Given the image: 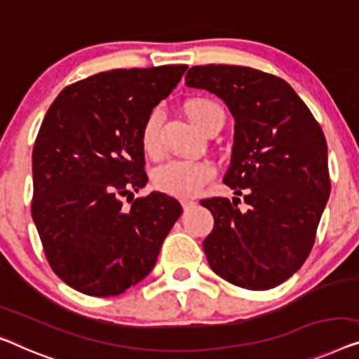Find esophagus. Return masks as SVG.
Instances as JSON below:
<instances>
[{"instance_id": "34e87169", "label": "esophagus", "mask_w": 359, "mask_h": 359, "mask_svg": "<svg viewBox=\"0 0 359 359\" xmlns=\"http://www.w3.org/2000/svg\"><path fill=\"white\" fill-rule=\"evenodd\" d=\"M198 205V203L195 200H182V206H184L185 211L191 210V208H195Z\"/></svg>"}]
</instances>
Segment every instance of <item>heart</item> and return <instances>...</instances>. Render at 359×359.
<instances>
[{
	"instance_id": "1",
	"label": "heart",
	"mask_w": 359,
	"mask_h": 359,
	"mask_svg": "<svg viewBox=\"0 0 359 359\" xmlns=\"http://www.w3.org/2000/svg\"><path fill=\"white\" fill-rule=\"evenodd\" d=\"M187 114L200 130L206 132L208 128L224 124L226 114L216 101L208 98H195L185 104ZM161 112L153 111L148 116L140 132L142 149L148 156H156L161 149L159 130H161ZM214 169L211 164L205 161H191V159H172L158 165L153 174V182L158 190L164 194L190 198L201 191L208 182L212 179Z\"/></svg>"
}]
</instances>
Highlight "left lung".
<instances>
[{
    "label": "left lung",
    "mask_w": 359,
    "mask_h": 359,
    "mask_svg": "<svg viewBox=\"0 0 359 359\" xmlns=\"http://www.w3.org/2000/svg\"><path fill=\"white\" fill-rule=\"evenodd\" d=\"M187 87L224 100L235 119L224 184L243 196L206 198L214 216L203 242L211 269L248 290L280 285L311 253L330 195L327 143L319 122L285 80L258 69L194 66Z\"/></svg>",
    "instance_id": "1"
}]
</instances>
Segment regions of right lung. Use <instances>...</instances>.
Instances as JSON below:
<instances>
[{
  "label": "right lung",
  "instance_id": "add662e5",
  "mask_svg": "<svg viewBox=\"0 0 359 359\" xmlns=\"http://www.w3.org/2000/svg\"><path fill=\"white\" fill-rule=\"evenodd\" d=\"M185 71L100 72L64 88L48 109L32 153V217L51 269L74 290L121 295L156 264L182 206L158 191L133 200L148 182L140 132Z\"/></svg>",
  "mask_w": 359,
  "mask_h": 359
}]
</instances>
